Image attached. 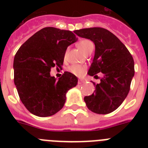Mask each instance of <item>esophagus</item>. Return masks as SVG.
I'll return each mask as SVG.
<instances>
[{
  "label": "esophagus",
  "instance_id": "34e87169",
  "mask_svg": "<svg viewBox=\"0 0 148 148\" xmlns=\"http://www.w3.org/2000/svg\"><path fill=\"white\" fill-rule=\"evenodd\" d=\"M84 83H85V81L84 80H82V79H79V80H78V84H82Z\"/></svg>",
  "mask_w": 148,
  "mask_h": 148
}]
</instances>
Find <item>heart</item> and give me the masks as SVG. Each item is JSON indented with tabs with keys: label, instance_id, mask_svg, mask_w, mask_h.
Instances as JSON below:
<instances>
[{
	"label": "heart",
	"instance_id": "1",
	"mask_svg": "<svg viewBox=\"0 0 148 148\" xmlns=\"http://www.w3.org/2000/svg\"><path fill=\"white\" fill-rule=\"evenodd\" d=\"M78 47L85 54L91 49H93V44L90 40L84 39V40H82L78 43ZM66 53H67V52H66V53H65V56H66ZM69 71L76 76L80 77L85 73L86 66L80 64H73L69 67Z\"/></svg>",
	"mask_w": 148,
	"mask_h": 148
}]
</instances>
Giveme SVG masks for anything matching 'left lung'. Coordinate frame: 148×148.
<instances>
[{
    "instance_id": "1",
    "label": "left lung",
    "mask_w": 148,
    "mask_h": 148,
    "mask_svg": "<svg viewBox=\"0 0 148 148\" xmlns=\"http://www.w3.org/2000/svg\"><path fill=\"white\" fill-rule=\"evenodd\" d=\"M78 36L90 39L95 44V56L88 74L97 76L102 73L101 82L95 84L92 95L84 97L89 110L98 114L116 110L130 91L134 75V61L125 44L109 30L101 27L74 31Z\"/></svg>"
}]
</instances>
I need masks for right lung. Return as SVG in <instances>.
Listing matches in <instances>:
<instances>
[{"mask_svg":"<svg viewBox=\"0 0 148 148\" xmlns=\"http://www.w3.org/2000/svg\"><path fill=\"white\" fill-rule=\"evenodd\" d=\"M77 40L71 31L45 27L34 34L17 51L14 58V82L21 101L39 117L58 113L64 105L66 92L78 78L65 72L56 81L51 68L61 67L68 46Z\"/></svg>","mask_w":148,"mask_h":148,"instance_id":"obj_1","label":"right lung"}]
</instances>
